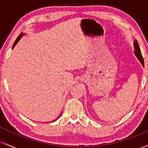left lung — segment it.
<instances>
[{"label":"left lung","mask_w":148,"mask_h":148,"mask_svg":"<svg viewBox=\"0 0 148 148\" xmlns=\"http://www.w3.org/2000/svg\"><path fill=\"white\" fill-rule=\"evenodd\" d=\"M134 54L136 55V56L138 58V59L140 60V62L141 63V64L143 65H144V60H143V58L141 54V51H140V47L138 46V42H137L136 40H134Z\"/></svg>","instance_id":"obj_1"}]
</instances>
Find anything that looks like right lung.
<instances>
[{
  "mask_svg": "<svg viewBox=\"0 0 148 148\" xmlns=\"http://www.w3.org/2000/svg\"><path fill=\"white\" fill-rule=\"evenodd\" d=\"M23 36V33H21V34H20V35H19L18 36V38H16V40H15V42H14V45H13V47H12V49H13V48H14V47H15V45H16V43H17L19 41V40H20V39L21 38V37H22ZM58 117H59V116H58ZM58 118H57V119H58ZM57 119H55V120H54V121H56V120H57Z\"/></svg>",
  "mask_w": 148,
  "mask_h": 148,
  "instance_id": "right-lung-1",
  "label": "right lung"
}]
</instances>
